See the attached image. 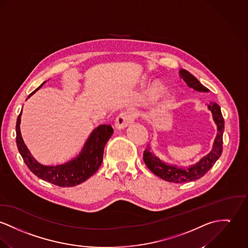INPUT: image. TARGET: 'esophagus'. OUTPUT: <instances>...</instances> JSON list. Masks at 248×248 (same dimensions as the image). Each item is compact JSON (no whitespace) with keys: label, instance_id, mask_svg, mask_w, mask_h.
<instances>
[{"label":"esophagus","instance_id":"obj_1","mask_svg":"<svg viewBox=\"0 0 248 248\" xmlns=\"http://www.w3.org/2000/svg\"><path fill=\"white\" fill-rule=\"evenodd\" d=\"M135 116L130 111H125L119 115L115 120V128L118 130L124 129L129 124H133Z\"/></svg>","mask_w":248,"mask_h":248}]
</instances>
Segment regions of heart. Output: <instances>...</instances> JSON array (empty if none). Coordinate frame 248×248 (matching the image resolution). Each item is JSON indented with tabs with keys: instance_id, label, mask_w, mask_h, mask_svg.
Instances as JSON below:
<instances>
[{
	"instance_id": "1",
	"label": "heart",
	"mask_w": 248,
	"mask_h": 248,
	"mask_svg": "<svg viewBox=\"0 0 248 248\" xmlns=\"http://www.w3.org/2000/svg\"><path fill=\"white\" fill-rule=\"evenodd\" d=\"M165 93L163 87L159 83L154 84L151 90H150V100L153 103H157L158 101L161 100Z\"/></svg>"
}]
</instances>
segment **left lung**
I'll return each instance as SVG.
<instances>
[{"instance_id":"obj_1","label":"left lung","mask_w":248,"mask_h":248,"mask_svg":"<svg viewBox=\"0 0 248 248\" xmlns=\"http://www.w3.org/2000/svg\"><path fill=\"white\" fill-rule=\"evenodd\" d=\"M180 77L185 81L187 86L199 93H208L209 89L203 86L196 77H193L188 71L181 69L179 71ZM209 110L211 111L214 123L217 125V134L214 139L212 149L209 154L203 156L198 162L188 167H178L177 165L169 164L162 161L151 151V146L147 144L143 152V160L150 171L163 180L173 183H183L196 180L202 177L214 165L220 157L223 151V134L225 130V122L221 112V108L216 103L208 105Z\"/></svg>"}]
</instances>
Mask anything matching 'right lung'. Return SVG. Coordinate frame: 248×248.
Here are the masks:
<instances>
[{
	"mask_svg": "<svg viewBox=\"0 0 248 248\" xmlns=\"http://www.w3.org/2000/svg\"><path fill=\"white\" fill-rule=\"evenodd\" d=\"M45 82L28 96V98L38 91ZM20 116L21 111L18 116L16 124V142L18 150L29 170L40 179L59 187H74L93 175L101 166L105 145L113 134V128L110 124H101L93 129L81 152L73 159L59 165H44L39 163L31 155L23 141L19 128Z\"/></svg>",
	"mask_w": 248,
	"mask_h": 248,
	"instance_id": "add662e5",
	"label": "right lung"
}]
</instances>
